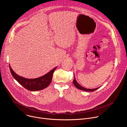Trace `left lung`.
Instances as JSON below:
<instances>
[{"instance_id": "8db88e82", "label": "left lung", "mask_w": 127, "mask_h": 127, "mask_svg": "<svg viewBox=\"0 0 127 127\" xmlns=\"http://www.w3.org/2000/svg\"><path fill=\"white\" fill-rule=\"evenodd\" d=\"M73 84L75 85V86L76 88H77L79 89L83 90V91H85V92H94L95 90L99 88V87H97V88H94V89H88V88H85V87H82V86H81V85L76 81L75 77H74V79H73Z\"/></svg>"}]
</instances>
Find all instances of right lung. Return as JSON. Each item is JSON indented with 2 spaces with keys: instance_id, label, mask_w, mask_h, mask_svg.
<instances>
[{
  "instance_id": "1",
  "label": "right lung",
  "mask_w": 127,
  "mask_h": 127,
  "mask_svg": "<svg viewBox=\"0 0 127 127\" xmlns=\"http://www.w3.org/2000/svg\"><path fill=\"white\" fill-rule=\"evenodd\" d=\"M56 68L57 67L54 68L43 76L34 79H27L17 75L9 65L12 76L21 85L30 91L41 90L48 87L52 81L54 72Z\"/></svg>"
}]
</instances>
